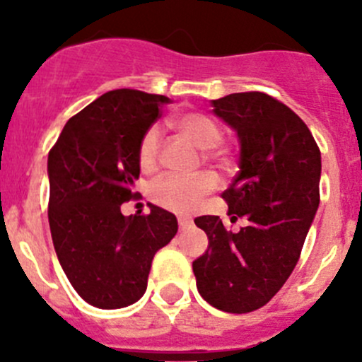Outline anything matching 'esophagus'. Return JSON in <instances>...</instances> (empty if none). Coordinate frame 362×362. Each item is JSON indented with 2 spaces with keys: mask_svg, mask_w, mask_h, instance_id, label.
<instances>
[{
  "mask_svg": "<svg viewBox=\"0 0 362 362\" xmlns=\"http://www.w3.org/2000/svg\"><path fill=\"white\" fill-rule=\"evenodd\" d=\"M178 226H180V229L184 231V229H189L192 226V221L191 218H185V217H178Z\"/></svg>",
  "mask_w": 362,
  "mask_h": 362,
  "instance_id": "esophagus-1",
  "label": "esophagus"
}]
</instances>
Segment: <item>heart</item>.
Here are the masks:
<instances>
[{
  "label": "heart",
  "instance_id": "b5f03b06",
  "mask_svg": "<svg viewBox=\"0 0 362 362\" xmlns=\"http://www.w3.org/2000/svg\"><path fill=\"white\" fill-rule=\"evenodd\" d=\"M175 127L184 134L187 140L198 145L199 148H206V158L222 160L226 158V151L218 147L222 140V127L217 120L199 112L184 113L175 120ZM163 148V131L159 126H151L140 138L138 145V160L141 168L152 170L158 166ZM217 187V177L210 171H203L198 175H163L151 185V198L159 206L168 208L178 214H187L194 210L203 196Z\"/></svg>",
  "mask_w": 362,
  "mask_h": 362
}]
</instances>
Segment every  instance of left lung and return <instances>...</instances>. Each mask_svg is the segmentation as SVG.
Masks as SVG:
<instances>
[{
    "instance_id": "obj_1",
    "label": "left lung",
    "mask_w": 362,
    "mask_h": 362,
    "mask_svg": "<svg viewBox=\"0 0 362 362\" xmlns=\"http://www.w3.org/2000/svg\"><path fill=\"white\" fill-rule=\"evenodd\" d=\"M214 113L238 133L240 171L222 192L231 231L218 215L194 222L208 250L192 262L206 303L229 313L264 306L293 273L319 208L320 151L308 126L282 101L259 90L211 101Z\"/></svg>"
}]
</instances>
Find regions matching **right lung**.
<instances>
[{"mask_svg": "<svg viewBox=\"0 0 362 362\" xmlns=\"http://www.w3.org/2000/svg\"><path fill=\"white\" fill-rule=\"evenodd\" d=\"M170 98L108 90L73 115L49 152V224L73 289L103 310L133 305L147 289L156 252L177 235V217L156 204L122 215L140 175V138Z\"/></svg>", "mask_w": 362, "mask_h": 362, "instance_id": "add662e5", "label": "right lung"}]
</instances>
